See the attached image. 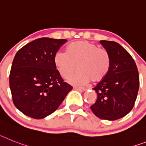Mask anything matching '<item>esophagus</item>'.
<instances>
[{"label":"esophagus","mask_w":146,"mask_h":146,"mask_svg":"<svg viewBox=\"0 0 146 146\" xmlns=\"http://www.w3.org/2000/svg\"><path fill=\"white\" fill-rule=\"evenodd\" d=\"M74 89L76 90H79V91H81V92H84L86 90V88H78V87H75L74 88Z\"/></svg>","instance_id":"34e87169"}]
</instances>
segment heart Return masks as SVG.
Masks as SVG:
<instances>
[{"instance_id":"heart-1","label":"heart","mask_w":146,"mask_h":146,"mask_svg":"<svg viewBox=\"0 0 146 146\" xmlns=\"http://www.w3.org/2000/svg\"><path fill=\"white\" fill-rule=\"evenodd\" d=\"M54 62L64 78H68L78 67L79 70L68 79L73 85H84L93 80L98 82L107 75L110 68V56L106 50L98 48L85 41L69 45L67 51H58Z\"/></svg>"}]
</instances>
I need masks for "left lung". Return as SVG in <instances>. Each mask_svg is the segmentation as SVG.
<instances>
[{
	"mask_svg": "<svg viewBox=\"0 0 146 146\" xmlns=\"http://www.w3.org/2000/svg\"><path fill=\"white\" fill-rule=\"evenodd\" d=\"M100 43L108 52L111 63L107 75L93 88L97 99L90 108L99 118L117 120L133 108L139 90V73L134 60L120 44L105 40Z\"/></svg>",
	"mask_w": 146,
	"mask_h": 146,
	"instance_id": "8db88e82",
	"label": "left lung"
}]
</instances>
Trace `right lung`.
<instances>
[{
  "instance_id": "1",
  "label": "right lung",
  "mask_w": 146,
  "mask_h": 146,
  "mask_svg": "<svg viewBox=\"0 0 146 146\" xmlns=\"http://www.w3.org/2000/svg\"><path fill=\"white\" fill-rule=\"evenodd\" d=\"M66 39L41 38L15 54L9 74L13 103L26 116L43 119L52 113L73 89L64 82L54 62Z\"/></svg>"
}]
</instances>
